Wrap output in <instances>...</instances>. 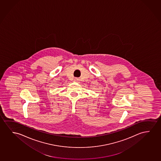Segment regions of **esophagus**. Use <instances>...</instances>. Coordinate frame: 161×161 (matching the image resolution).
Returning a JSON list of instances; mask_svg holds the SVG:
<instances>
[{
	"label": "esophagus",
	"instance_id": "esophagus-1",
	"mask_svg": "<svg viewBox=\"0 0 161 161\" xmlns=\"http://www.w3.org/2000/svg\"><path fill=\"white\" fill-rule=\"evenodd\" d=\"M75 81H76V82L78 81V80H77V79H75Z\"/></svg>",
	"mask_w": 161,
	"mask_h": 161
}]
</instances>
